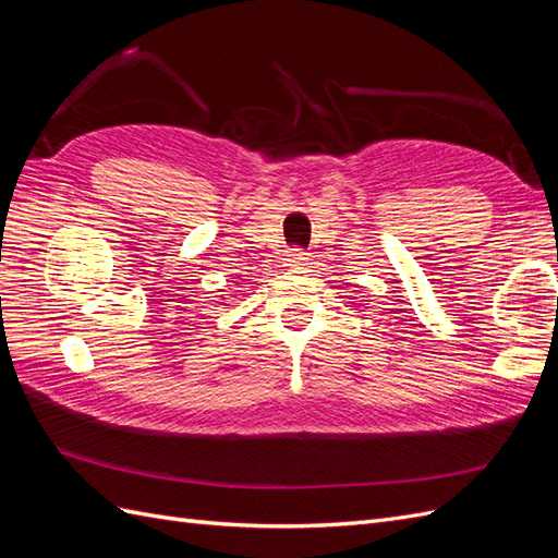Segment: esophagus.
<instances>
[{
    "label": "esophagus",
    "mask_w": 558,
    "mask_h": 558,
    "mask_svg": "<svg viewBox=\"0 0 558 558\" xmlns=\"http://www.w3.org/2000/svg\"><path fill=\"white\" fill-rule=\"evenodd\" d=\"M286 265H291V267H300V265H305V260H307V253L302 251V248H289L286 251Z\"/></svg>",
    "instance_id": "34e87169"
}]
</instances>
